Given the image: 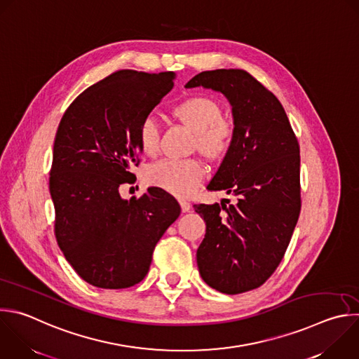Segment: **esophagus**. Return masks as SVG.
Wrapping results in <instances>:
<instances>
[{
    "label": "esophagus",
    "mask_w": 359,
    "mask_h": 359,
    "mask_svg": "<svg viewBox=\"0 0 359 359\" xmlns=\"http://www.w3.org/2000/svg\"><path fill=\"white\" fill-rule=\"evenodd\" d=\"M179 203H180V208H182V211H183V212H189V211L191 210V204H190V203L183 201V200H180Z\"/></svg>",
    "instance_id": "obj_1"
}]
</instances>
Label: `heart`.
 I'll return each mask as SVG.
<instances>
[{"label":"heart","mask_w":359,"mask_h":359,"mask_svg":"<svg viewBox=\"0 0 359 359\" xmlns=\"http://www.w3.org/2000/svg\"><path fill=\"white\" fill-rule=\"evenodd\" d=\"M177 118L196 133L193 148L210 161H222L232 149L235 130L224 119L222 107L210 97H191L175 109ZM140 148L155 155L161 147L162 123L155 112L142 116L137 130ZM205 176L204 165L197 159H163L145 172V182L176 197L191 196Z\"/></svg>","instance_id":"1"}]
</instances>
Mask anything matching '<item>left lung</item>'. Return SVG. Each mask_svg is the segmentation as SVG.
Listing matches in <instances>:
<instances>
[{
  "label": "left lung",
  "mask_w": 359,
  "mask_h": 359,
  "mask_svg": "<svg viewBox=\"0 0 359 359\" xmlns=\"http://www.w3.org/2000/svg\"><path fill=\"white\" fill-rule=\"evenodd\" d=\"M198 86L232 105L235 141L207 189L235 201L194 205L207 225L197 265L208 286L240 294L262 286L289 247L302 208L300 147L280 101L248 72L208 70L186 84Z\"/></svg>",
  "instance_id": "left-lung-1"
}]
</instances>
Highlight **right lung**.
Returning a JSON list of instances; mask_svg holds the SVG:
<instances>
[{"mask_svg":"<svg viewBox=\"0 0 359 359\" xmlns=\"http://www.w3.org/2000/svg\"><path fill=\"white\" fill-rule=\"evenodd\" d=\"M172 72L116 70L86 88L65 111L55 137L49 189L55 236L87 283L127 289L148 273L165 231L180 215L169 193L152 187L123 200L140 165L142 116L173 87Z\"/></svg>","mask_w":359,"mask_h":359,"instance_id":"right-lung-1","label":"right lung"}]
</instances>
